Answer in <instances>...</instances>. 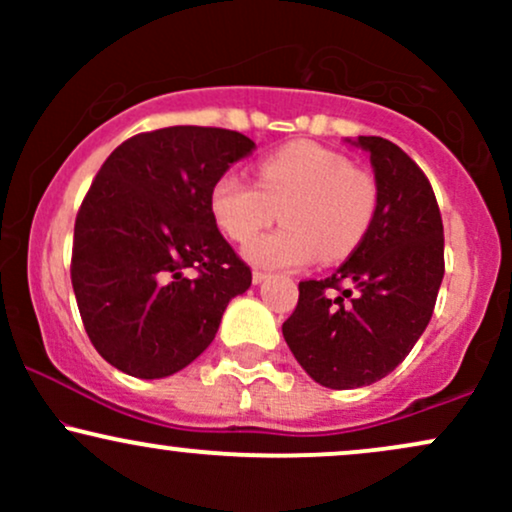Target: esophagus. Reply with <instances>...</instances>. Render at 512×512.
I'll use <instances>...</instances> for the list:
<instances>
[{"label":"esophagus","mask_w":512,"mask_h":512,"mask_svg":"<svg viewBox=\"0 0 512 512\" xmlns=\"http://www.w3.org/2000/svg\"><path fill=\"white\" fill-rule=\"evenodd\" d=\"M267 279H269V272H262V269H255V272H252V281H255V284H262V281Z\"/></svg>","instance_id":"34e87169"}]
</instances>
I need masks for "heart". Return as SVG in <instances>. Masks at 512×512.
Segmentation results:
<instances>
[{"label":"heart","mask_w":512,"mask_h":512,"mask_svg":"<svg viewBox=\"0 0 512 512\" xmlns=\"http://www.w3.org/2000/svg\"><path fill=\"white\" fill-rule=\"evenodd\" d=\"M214 221L236 243H248L276 215L287 223L252 240L245 257L264 267L342 262L373 223L378 185L339 151L293 142L257 163V185L223 173L209 195Z\"/></svg>","instance_id":"obj_1"}]
</instances>
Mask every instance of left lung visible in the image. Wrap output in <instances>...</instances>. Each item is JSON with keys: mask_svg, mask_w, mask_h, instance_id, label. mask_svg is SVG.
Listing matches in <instances>:
<instances>
[{"mask_svg": "<svg viewBox=\"0 0 512 512\" xmlns=\"http://www.w3.org/2000/svg\"><path fill=\"white\" fill-rule=\"evenodd\" d=\"M351 144L373 166V223L337 272L298 284L281 327L305 373L332 390L378 383L404 361L431 322L445 274L443 221L424 170L383 137Z\"/></svg>", "mask_w": 512, "mask_h": 512, "instance_id": "obj_1", "label": "left lung"}]
</instances>
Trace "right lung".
Here are the masks:
<instances>
[{"instance_id": "right-lung-1", "label": "right lung", "mask_w": 512, "mask_h": 512, "mask_svg": "<svg viewBox=\"0 0 512 512\" xmlns=\"http://www.w3.org/2000/svg\"><path fill=\"white\" fill-rule=\"evenodd\" d=\"M252 149L231 129L178 125L105 158L76 214L72 286L110 366L142 380L178 373L214 342L228 301L250 289V267L216 228L209 195Z\"/></svg>"}]
</instances>
